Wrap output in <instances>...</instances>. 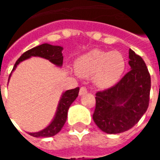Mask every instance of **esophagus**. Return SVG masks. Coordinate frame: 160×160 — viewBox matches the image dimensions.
Wrapping results in <instances>:
<instances>
[{"label": "esophagus", "mask_w": 160, "mask_h": 160, "mask_svg": "<svg viewBox=\"0 0 160 160\" xmlns=\"http://www.w3.org/2000/svg\"><path fill=\"white\" fill-rule=\"evenodd\" d=\"M87 92H88V90H87V88H85V87H82V88H80L79 94L81 96V95H84V94H86Z\"/></svg>", "instance_id": "obj_1"}]
</instances>
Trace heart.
<instances>
[{
    "label": "heart",
    "instance_id": "heart-1",
    "mask_svg": "<svg viewBox=\"0 0 160 160\" xmlns=\"http://www.w3.org/2000/svg\"><path fill=\"white\" fill-rule=\"evenodd\" d=\"M74 68L77 74L82 78L92 77L95 87L107 89L122 79L127 68V61L118 51L92 49L77 59Z\"/></svg>",
    "mask_w": 160,
    "mask_h": 160
}]
</instances>
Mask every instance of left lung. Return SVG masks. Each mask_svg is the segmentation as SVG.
Instances as JSON below:
<instances>
[{
    "label": "left lung",
    "instance_id": "8db88e82",
    "mask_svg": "<svg viewBox=\"0 0 160 160\" xmlns=\"http://www.w3.org/2000/svg\"><path fill=\"white\" fill-rule=\"evenodd\" d=\"M131 70L119 83L96 93L93 121L109 134L121 133L138 122L148 108L151 77L145 61L129 49Z\"/></svg>",
    "mask_w": 160,
    "mask_h": 160
}]
</instances>
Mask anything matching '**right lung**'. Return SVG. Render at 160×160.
<instances>
[{
    "label": "right lung",
    "instance_id": "right-lung-1",
    "mask_svg": "<svg viewBox=\"0 0 160 160\" xmlns=\"http://www.w3.org/2000/svg\"><path fill=\"white\" fill-rule=\"evenodd\" d=\"M62 50H63V48L61 46H53L48 44V43H44V44L37 46V47L27 51L15 62L13 71L10 73L8 81L10 80V77L12 75V72L16 69L18 65L22 61L30 59L32 57L44 58L46 60H48L51 63L55 65L56 67L61 68L62 63H63ZM79 91H80V88L65 91L61 94V99L59 100V104L57 106L55 114L53 116V119L51 120L50 124L44 129L39 131V132H28L29 135L33 136V137H36V138H39V137H52V136L56 135L61 130V128L63 127L65 123L67 121L69 107L78 97Z\"/></svg>",
    "mask_w": 160,
    "mask_h": 160
}]
</instances>
